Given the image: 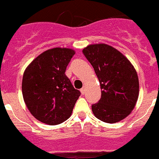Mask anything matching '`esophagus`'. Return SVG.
<instances>
[{
    "label": "esophagus",
    "instance_id": "esophagus-1",
    "mask_svg": "<svg viewBox=\"0 0 159 159\" xmlns=\"http://www.w3.org/2000/svg\"><path fill=\"white\" fill-rule=\"evenodd\" d=\"M80 92H81V94H85V87H83V88H81Z\"/></svg>",
    "mask_w": 159,
    "mask_h": 159
}]
</instances>
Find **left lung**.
<instances>
[{
    "instance_id": "obj_1",
    "label": "left lung",
    "mask_w": 159,
    "mask_h": 159,
    "mask_svg": "<svg viewBox=\"0 0 159 159\" xmlns=\"http://www.w3.org/2000/svg\"><path fill=\"white\" fill-rule=\"evenodd\" d=\"M97 75L101 98L92 105L98 119L113 124L127 117L136 106L139 85L137 72L119 50L104 43L91 44L83 49Z\"/></svg>"
}]
</instances>
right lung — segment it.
Here are the masks:
<instances>
[{"mask_svg": "<svg viewBox=\"0 0 159 159\" xmlns=\"http://www.w3.org/2000/svg\"><path fill=\"white\" fill-rule=\"evenodd\" d=\"M75 52L55 47L34 58L23 72L22 93L24 102L39 121L56 125L72 115L80 95L65 74Z\"/></svg>", "mask_w": 159, "mask_h": 159, "instance_id": "right-lung-1", "label": "right lung"}]
</instances>
